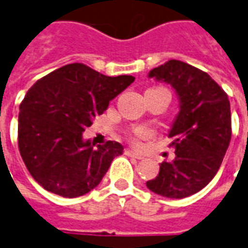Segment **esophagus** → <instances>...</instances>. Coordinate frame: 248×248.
Instances as JSON below:
<instances>
[{
    "label": "esophagus",
    "mask_w": 248,
    "mask_h": 248,
    "mask_svg": "<svg viewBox=\"0 0 248 248\" xmlns=\"http://www.w3.org/2000/svg\"><path fill=\"white\" fill-rule=\"evenodd\" d=\"M125 155L131 156V157H135V159H143V156L138 154V152H135L132 149H125Z\"/></svg>",
    "instance_id": "1"
}]
</instances>
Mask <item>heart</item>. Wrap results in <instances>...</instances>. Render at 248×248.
I'll return each instance as SVG.
<instances>
[{"label": "heart", "mask_w": 248, "mask_h": 248, "mask_svg": "<svg viewBox=\"0 0 248 248\" xmlns=\"http://www.w3.org/2000/svg\"><path fill=\"white\" fill-rule=\"evenodd\" d=\"M151 136V131L144 127H138L135 128L131 133V141L135 144H138L140 140H144V139H148Z\"/></svg>", "instance_id": "b5f03b06"}]
</instances>
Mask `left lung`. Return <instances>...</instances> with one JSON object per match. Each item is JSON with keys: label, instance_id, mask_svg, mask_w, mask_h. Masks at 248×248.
Returning <instances> with one entry per match:
<instances>
[{"label": "left lung", "instance_id": "obj_1", "mask_svg": "<svg viewBox=\"0 0 248 248\" xmlns=\"http://www.w3.org/2000/svg\"><path fill=\"white\" fill-rule=\"evenodd\" d=\"M149 77L171 84L180 112L168 135L176 149L175 160L163 161L147 187L161 196L183 199L204 188L222 164L231 140L230 100L210 75L179 60L154 68Z\"/></svg>", "mask_w": 248, "mask_h": 248}]
</instances>
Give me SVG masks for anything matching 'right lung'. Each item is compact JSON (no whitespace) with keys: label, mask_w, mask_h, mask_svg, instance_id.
Instances as JSON below:
<instances>
[{"label":"right lung","mask_w":248,"mask_h":248,"mask_svg":"<svg viewBox=\"0 0 248 248\" xmlns=\"http://www.w3.org/2000/svg\"><path fill=\"white\" fill-rule=\"evenodd\" d=\"M133 81V76H105L75 62L50 72L26 92L18 115V149L43 188L77 198L99 186L124 148L117 141L94 148L82 140V132Z\"/></svg>","instance_id":"1"}]
</instances>
